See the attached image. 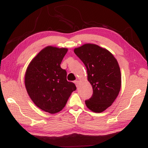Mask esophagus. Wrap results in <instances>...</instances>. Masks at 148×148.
I'll return each mask as SVG.
<instances>
[{
	"mask_svg": "<svg viewBox=\"0 0 148 148\" xmlns=\"http://www.w3.org/2000/svg\"><path fill=\"white\" fill-rule=\"evenodd\" d=\"M74 83H75V84H76V86L77 87L78 86H79V81H78V80H76V81H74Z\"/></svg>",
	"mask_w": 148,
	"mask_h": 148,
	"instance_id": "34e87169",
	"label": "esophagus"
}]
</instances>
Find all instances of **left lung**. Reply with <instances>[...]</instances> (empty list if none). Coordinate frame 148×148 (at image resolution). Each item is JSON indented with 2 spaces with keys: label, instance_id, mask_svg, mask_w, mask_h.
<instances>
[{
  "label": "left lung",
  "instance_id": "left-lung-1",
  "mask_svg": "<svg viewBox=\"0 0 148 148\" xmlns=\"http://www.w3.org/2000/svg\"><path fill=\"white\" fill-rule=\"evenodd\" d=\"M74 51L86 66L88 80L93 88L92 96L85 100L87 108L95 112H103L111 106L120 91L118 63L108 50L93 44H85Z\"/></svg>",
  "mask_w": 148,
  "mask_h": 148
}]
</instances>
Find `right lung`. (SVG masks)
Masks as SVG:
<instances>
[{"mask_svg":"<svg viewBox=\"0 0 148 148\" xmlns=\"http://www.w3.org/2000/svg\"><path fill=\"white\" fill-rule=\"evenodd\" d=\"M67 48L47 46L27 67L25 84L30 99L42 109L51 114L64 108L76 85L67 80V72L60 67Z\"/></svg>","mask_w":148,"mask_h":148,"instance_id":"obj_1","label":"right lung"}]
</instances>
